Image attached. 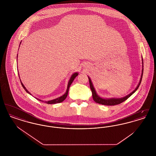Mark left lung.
Here are the masks:
<instances>
[{
    "instance_id": "obj_1",
    "label": "left lung",
    "mask_w": 156,
    "mask_h": 156,
    "mask_svg": "<svg viewBox=\"0 0 156 156\" xmlns=\"http://www.w3.org/2000/svg\"><path fill=\"white\" fill-rule=\"evenodd\" d=\"M142 59V70H141V75L140 79V81L139 82L137 87L135 88L133 91H132L131 93H130L129 95H126L125 97H122L120 98H104L102 97L99 96L98 95V94L96 92V90L95 89L92 82L91 81L90 77L89 76H88V79H89V85H90V88L91 89L92 91V98L94 101L97 102V104H102L104 105H106V106H113V105H118L120 103H122L123 102H124L125 101H126L127 99H128L129 97H130L132 94H133L137 90L139 87L141 83V80H142V76H143V57H141Z\"/></svg>"
}]
</instances>
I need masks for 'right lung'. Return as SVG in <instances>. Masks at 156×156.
<instances>
[{"label":"right lung","instance_id":"add662e5","mask_svg":"<svg viewBox=\"0 0 156 156\" xmlns=\"http://www.w3.org/2000/svg\"><path fill=\"white\" fill-rule=\"evenodd\" d=\"M21 43H22V41H21V42H20V43L19 47H20V45L21 44ZM17 55H18V54H17ZM78 73L76 72V73H74L71 76V78H70V79H69V81L68 82V85H67V90H66V93H65L64 95H62V96L58 97V98H57L54 99H52V100L48 101H44L41 100V99H38V98H36V99H37V100H39L40 101L44 102H45V103H47V104H55L62 102L63 101H64V100L66 99L67 95H68V90H69V87H70V85H71L72 82H73V81L74 80L76 76H78ZM19 78H20V77H19ZM20 82H21L22 85V87H23V88L24 89V90H26L28 94H29L30 95H31V94H30V92H29V91L27 89H26V87L24 86V85H23V83L22 81H21V80H20Z\"/></svg>","mask_w":156,"mask_h":156}]
</instances>
